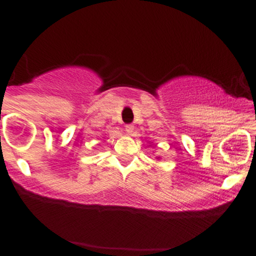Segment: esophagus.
I'll return each mask as SVG.
<instances>
[{
  "label": "esophagus",
  "mask_w": 256,
  "mask_h": 256,
  "mask_svg": "<svg viewBox=\"0 0 256 256\" xmlns=\"http://www.w3.org/2000/svg\"><path fill=\"white\" fill-rule=\"evenodd\" d=\"M125 131L128 132V134H134V125H126V126H125Z\"/></svg>",
  "instance_id": "esophagus-1"
}]
</instances>
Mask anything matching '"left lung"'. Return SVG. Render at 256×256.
<instances>
[{"label":"left lung","mask_w":256,"mask_h":256,"mask_svg":"<svg viewBox=\"0 0 256 256\" xmlns=\"http://www.w3.org/2000/svg\"><path fill=\"white\" fill-rule=\"evenodd\" d=\"M158 158H160V157H158Z\"/></svg>","instance_id":"left-lung-1"}]
</instances>
